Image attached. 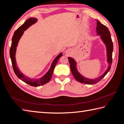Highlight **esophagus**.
<instances>
[{
	"mask_svg": "<svg viewBox=\"0 0 124 124\" xmlns=\"http://www.w3.org/2000/svg\"><path fill=\"white\" fill-rule=\"evenodd\" d=\"M67 52H68V50H67Z\"/></svg>",
	"mask_w": 124,
	"mask_h": 124,
	"instance_id": "obj_1",
	"label": "esophagus"
}]
</instances>
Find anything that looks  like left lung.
<instances>
[{"label": "left lung", "instance_id": "1", "mask_svg": "<svg viewBox=\"0 0 124 124\" xmlns=\"http://www.w3.org/2000/svg\"><path fill=\"white\" fill-rule=\"evenodd\" d=\"M97 35H101V38L103 42L106 44L107 52V62L109 63V67L107 70L102 76L95 79H89L83 77L80 74L76 68V62L72 57H68L69 61L70 64V69L71 72L78 81L81 83L88 85H93L100 81L110 70L112 64V54L113 51V43L111 38L110 31L108 28L102 24L99 21H97Z\"/></svg>", "mask_w": 124, "mask_h": 124}]
</instances>
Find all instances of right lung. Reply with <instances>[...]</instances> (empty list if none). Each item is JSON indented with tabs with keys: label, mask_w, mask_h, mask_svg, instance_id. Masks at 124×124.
I'll list each match as a JSON object with an SVG mask.
<instances>
[{
	"label": "right lung",
	"mask_w": 124,
	"mask_h": 124,
	"mask_svg": "<svg viewBox=\"0 0 124 124\" xmlns=\"http://www.w3.org/2000/svg\"><path fill=\"white\" fill-rule=\"evenodd\" d=\"M37 21V19L35 18H30L26 21L24 24H23L21 26H20L18 29H17L14 34V35L12 37V42H11V45L10 48V56L11 60V63H12L13 68L14 72L18 78L19 79L22 80L23 81L25 82V83H27L31 86L33 87H38V86L42 85H45L46 83L48 82L51 80V78L52 76L53 72V70L55 68V65L59 59L62 56V53H60L58 55L56 56V58L54 60L52 63L51 67L48 70L47 72L46 73L45 75L39 79H31L25 76L23 74L20 70L16 65V62L15 59V53L16 51V47L18 44L19 40L22 36L24 31L29 27L30 26L34 24Z\"/></svg>",
	"instance_id": "right-lung-1"
}]
</instances>
